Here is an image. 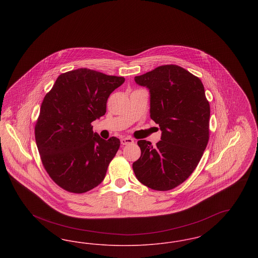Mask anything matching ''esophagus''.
<instances>
[{"label": "esophagus", "instance_id": "1", "mask_svg": "<svg viewBox=\"0 0 258 258\" xmlns=\"http://www.w3.org/2000/svg\"><path fill=\"white\" fill-rule=\"evenodd\" d=\"M121 143L123 145H127V144H133L135 143V140L133 138H130V137H123L121 139Z\"/></svg>", "mask_w": 258, "mask_h": 258}]
</instances>
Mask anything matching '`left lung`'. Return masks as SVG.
Wrapping results in <instances>:
<instances>
[{"mask_svg": "<svg viewBox=\"0 0 258 258\" xmlns=\"http://www.w3.org/2000/svg\"><path fill=\"white\" fill-rule=\"evenodd\" d=\"M135 80L150 90V116L160 125L161 140L155 147L139 140L141 156L133 168L141 184L170 190L195 171L208 144L210 104L204 86L176 64L160 66Z\"/></svg>", "mask_w": 258, "mask_h": 258, "instance_id": "left-lung-1", "label": "left lung"}]
</instances>
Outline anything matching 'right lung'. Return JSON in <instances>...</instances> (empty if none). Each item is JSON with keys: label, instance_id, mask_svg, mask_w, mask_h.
<instances>
[{"label": "right lung", "instance_id": "obj_1", "mask_svg": "<svg viewBox=\"0 0 258 258\" xmlns=\"http://www.w3.org/2000/svg\"><path fill=\"white\" fill-rule=\"evenodd\" d=\"M124 78L89 69L59 75L45 95L35 126L37 150L50 178L62 189L84 194L100 184L120 140H104L92 122L106 112L111 93Z\"/></svg>", "mask_w": 258, "mask_h": 258}]
</instances>
